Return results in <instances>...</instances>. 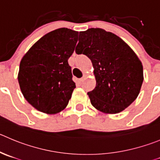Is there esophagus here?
Wrapping results in <instances>:
<instances>
[{"label": "esophagus", "mask_w": 160, "mask_h": 160, "mask_svg": "<svg viewBox=\"0 0 160 160\" xmlns=\"http://www.w3.org/2000/svg\"><path fill=\"white\" fill-rule=\"evenodd\" d=\"M86 78V74H83V77L81 78L78 80L79 82H82L85 80V78Z\"/></svg>", "instance_id": "34e87169"}]
</instances>
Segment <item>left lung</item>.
<instances>
[{
  "mask_svg": "<svg viewBox=\"0 0 160 160\" xmlns=\"http://www.w3.org/2000/svg\"><path fill=\"white\" fill-rule=\"evenodd\" d=\"M75 52L92 63L97 85L87 94L95 108L116 114L136 100L144 80L143 66L122 39L103 29H88L79 32Z\"/></svg>",
  "mask_w": 160,
  "mask_h": 160,
  "instance_id": "left-lung-1",
  "label": "left lung"
}]
</instances>
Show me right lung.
I'll list each match as a JSON object with an SVG mask.
<instances>
[{
    "mask_svg": "<svg viewBox=\"0 0 160 160\" xmlns=\"http://www.w3.org/2000/svg\"><path fill=\"white\" fill-rule=\"evenodd\" d=\"M78 32L60 28L39 39L22 57L18 74L20 89L34 108L46 114L68 105L75 83L68 59L74 52Z\"/></svg>",
    "mask_w": 160,
    "mask_h": 160,
    "instance_id": "add662e5",
    "label": "right lung"
}]
</instances>
